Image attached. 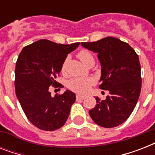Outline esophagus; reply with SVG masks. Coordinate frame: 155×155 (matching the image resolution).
<instances>
[{
	"instance_id": "obj_1",
	"label": "esophagus",
	"mask_w": 155,
	"mask_h": 155,
	"mask_svg": "<svg viewBox=\"0 0 155 155\" xmlns=\"http://www.w3.org/2000/svg\"><path fill=\"white\" fill-rule=\"evenodd\" d=\"M76 99L77 100H84L85 99L84 96H81V95H76Z\"/></svg>"
}]
</instances>
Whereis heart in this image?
I'll use <instances>...</instances> for the list:
<instances>
[{
	"mask_svg": "<svg viewBox=\"0 0 155 155\" xmlns=\"http://www.w3.org/2000/svg\"><path fill=\"white\" fill-rule=\"evenodd\" d=\"M78 58H80V60L82 61L83 63H84L85 65L87 66L90 63L93 62L94 63V58L91 54V52L87 51V50H82L80 51L77 54ZM67 62H68V58H66L64 63H63L62 66V71L64 72L66 69V65H67ZM95 84V80L92 77H86V78H81V77H75L72 78L71 80H69L68 82V87L70 88L71 91L80 94H84L88 92L90 87L92 84Z\"/></svg>",
	"mask_w": 155,
	"mask_h": 155,
	"instance_id": "1",
	"label": "heart"
}]
</instances>
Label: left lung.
Masks as SVG:
<instances>
[{
	"label": "left lung",
	"mask_w": 155,
	"mask_h": 155,
	"mask_svg": "<svg viewBox=\"0 0 155 155\" xmlns=\"http://www.w3.org/2000/svg\"><path fill=\"white\" fill-rule=\"evenodd\" d=\"M83 47L97 54L101 66V89L108 90L105 100L96 98L97 104L89 110L92 120L100 126L113 128L127 120L139 98L142 78L139 58L130 45L113 37L92 42H81Z\"/></svg>",
	"instance_id": "obj_1"
}]
</instances>
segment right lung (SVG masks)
Returning <instances> with one entry per match:
<instances>
[{"label":"right lung","instance_id":"1","mask_svg":"<svg viewBox=\"0 0 155 155\" xmlns=\"http://www.w3.org/2000/svg\"><path fill=\"white\" fill-rule=\"evenodd\" d=\"M80 42L58 44L38 40L21 50L16 63L15 91L19 103L30 122L40 130L53 131L66 123L75 94L66 90L51 97L50 86L57 84L56 78L67 56Z\"/></svg>","mask_w":155,"mask_h":155}]
</instances>
